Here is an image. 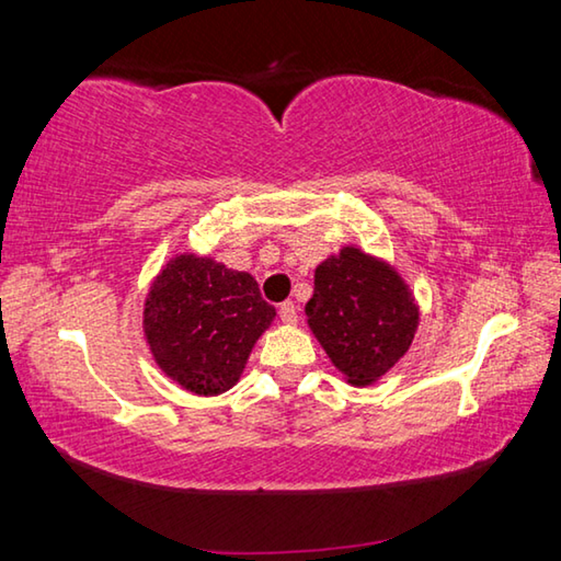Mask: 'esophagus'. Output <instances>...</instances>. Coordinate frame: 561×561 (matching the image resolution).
Masks as SVG:
<instances>
[{
    "label": "esophagus",
    "instance_id": "esophagus-1",
    "mask_svg": "<svg viewBox=\"0 0 561 561\" xmlns=\"http://www.w3.org/2000/svg\"><path fill=\"white\" fill-rule=\"evenodd\" d=\"M279 319L284 321V324H297V321H299L297 304H294V301H284L282 307H279Z\"/></svg>",
    "mask_w": 561,
    "mask_h": 561
}]
</instances>
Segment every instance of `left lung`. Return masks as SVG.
<instances>
[{"label":"left lung","instance_id":"8db88e82","mask_svg":"<svg viewBox=\"0 0 561 561\" xmlns=\"http://www.w3.org/2000/svg\"><path fill=\"white\" fill-rule=\"evenodd\" d=\"M307 324L351 386H371L411 348L421 311L401 274L358 247L319 264Z\"/></svg>","mask_w":561,"mask_h":561}]
</instances>
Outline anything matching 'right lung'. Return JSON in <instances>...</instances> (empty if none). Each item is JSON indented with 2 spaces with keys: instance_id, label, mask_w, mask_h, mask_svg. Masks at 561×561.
<instances>
[{
  "instance_id": "right-lung-1",
  "label": "right lung",
  "mask_w": 561,
  "mask_h": 561,
  "mask_svg": "<svg viewBox=\"0 0 561 561\" xmlns=\"http://www.w3.org/2000/svg\"><path fill=\"white\" fill-rule=\"evenodd\" d=\"M274 317L252 274L183 252L150 284L144 334L170 381L195 396H220L240 381Z\"/></svg>"
}]
</instances>
